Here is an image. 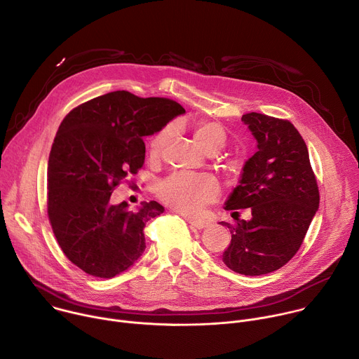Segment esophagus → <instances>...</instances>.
I'll return each instance as SVG.
<instances>
[{"mask_svg":"<svg viewBox=\"0 0 359 359\" xmlns=\"http://www.w3.org/2000/svg\"><path fill=\"white\" fill-rule=\"evenodd\" d=\"M184 219H186V222L189 223V226H190L191 229H197V230H200V229H204V227L208 226V223H206V222H203V220L191 219V217H187V216H184Z\"/></svg>","mask_w":359,"mask_h":359,"instance_id":"1","label":"esophagus"}]
</instances>
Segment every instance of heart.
I'll use <instances>...</instances> for the list:
<instances>
[{
    "label": "heart",
    "mask_w": 359,
    "mask_h": 359,
    "mask_svg": "<svg viewBox=\"0 0 359 359\" xmlns=\"http://www.w3.org/2000/svg\"><path fill=\"white\" fill-rule=\"evenodd\" d=\"M175 132V125L169 123L153 135L147 143V153L151 159L162 155L163 149L170 142ZM194 137L197 143L206 150L219 151L227 140L224 128L213 121H200L194 126ZM219 183L210 175H194L186 172L173 173L156 183L158 197L173 210L194 216L204 206L213 203L219 196Z\"/></svg>",
    "instance_id": "b5f03b06"
}]
</instances>
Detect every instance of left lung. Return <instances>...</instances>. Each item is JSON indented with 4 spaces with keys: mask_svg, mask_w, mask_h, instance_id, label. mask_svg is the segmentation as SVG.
<instances>
[{
    "mask_svg": "<svg viewBox=\"0 0 359 359\" xmlns=\"http://www.w3.org/2000/svg\"><path fill=\"white\" fill-rule=\"evenodd\" d=\"M259 150L245 162L240 184L224 204L234 224L223 252L224 264L243 276H263L287 264L299 250L320 206L309 149L287 119L250 112L241 116ZM248 208L250 221L238 219Z\"/></svg>",
    "mask_w": 359,
    "mask_h": 359,
    "instance_id": "obj_1",
    "label": "left lung"
}]
</instances>
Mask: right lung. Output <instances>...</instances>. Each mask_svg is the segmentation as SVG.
Instances as JSON below:
<instances>
[{"instance_id":"obj_1","label":"right lung","mask_w":359,"mask_h":359,"mask_svg":"<svg viewBox=\"0 0 359 359\" xmlns=\"http://www.w3.org/2000/svg\"><path fill=\"white\" fill-rule=\"evenodd\" d=\"M184 108L169 97L116 90L74 108L61 122L48 161V219L67 259L89 276L112 278L146 248L143 229L165 208L112 204V191L144 163L143 136Z\"/></svg>"}]
</instances>
